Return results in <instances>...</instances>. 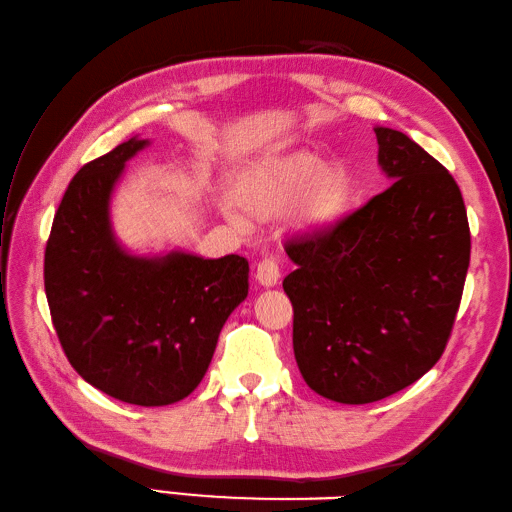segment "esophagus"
Listing matches in <instances>:
<instances>
[{"instance_id": "34e87169", "label": "esophagus", "mask_w": 512, "mask_h": 512, "mask_svg": "<svg viewBox=\"0 0 512 512\" xmlns=\"http://www.w3.org/2000/svg\"><path fill=\"white\" fill-rule=\"evenodd\" d=\"M257 281L261 285H266V288H272V285L279 283L281 277V270H279V259L275 255H268L264 257L257 264Z\"/></svg>"}]
</instances>
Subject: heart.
I'll return each instance as SVG.
<instances>
[{
  "instance_id": "heart-1",
  "label": "heart",
  "mask_w": 512,
  "mask_h": 512,
  "mask_svg": "<svg viewBox=\"0 0 512 512\" xmlns=\"http://www.w3.org/2000/svg\"><path fill=\"white\" fill-rule=\"evenodd\" d=\"M349 174L325 165L310 152H294L253 163L237 185V202L257 218H275L296 200V220L303 229H320L340 218L349 200Z\"/></svg>"
}]
</instances>
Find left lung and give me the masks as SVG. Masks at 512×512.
Segmentation results:
<instances>
[{"instance_id":"8db88e82","label":"left lung","mask_w":512,"mask_h":512,"mask_svg":"<svg viewBox=\"0 0 512 512\" xmlns=\"http://www.w3.org/2000/svg\"><path fill=\"white\" fill-rule=\"evenodd\" d=\"M375 135L392 185L285 244L296 364L318 395L353 406L395 395L441 360L471 255L454 176L399 130Z\"/></svg>"}]
</instances>
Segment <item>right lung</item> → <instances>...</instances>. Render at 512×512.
<instances>
[{
    "mask_svg": "<svg viewBox=\"0 0 512 512\" xmlns=\"http://www.w3.org/2000/svg\"><path fill=\"white\" fill-rule=\"evenodd\" d=\"M128 139L71 178L45 246V296L69 364L133 406H170L205 377L222 325L248 294V261L181 251L135 257L117 244L109 205Z\"/></svg>",
    "mask_w": 512,
    "mask_h": 512,
    "instance_id": "obj_1",
    "label": "right lung"
}]
</instances>
